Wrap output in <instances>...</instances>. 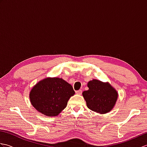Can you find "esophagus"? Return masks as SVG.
<instances>
[{"label":"esophagus","instance_id":"34e87169","mask_svg":"<svg viewBox=\"0 0 147 147\" xmlns=\"http://www.w3.org/2000/svg\"><path fill=\"white\" fill-rule=\"evenodd\" d=\"M76 93H77L78 95H81L82 93V90H77L76 91Z\"/></svg>","mask_w":147,"mask_h":147}]
</instances>
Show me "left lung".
<instances>
[{"label":"left lung","instance_id":"obj_1","mask_svg":"<svg viewBox=\"0 0 147 147\" xmlns=\"http://www.w3.org/2000/svg\"><path fill=\"white\" fill-rule=\"evenodd\" d=\"M88 90L83 92V96L88 109L100 114L110 112L118 97L116 90L110 84L97 80L88 83Z\"/></svg>","mask_w":147,"mask_h":147}]
</instances>
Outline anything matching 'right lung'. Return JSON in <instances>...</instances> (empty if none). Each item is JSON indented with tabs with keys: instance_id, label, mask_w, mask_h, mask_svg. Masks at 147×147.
<instances>
[{
	"instance_id": "add662e5",
	"label": "right lung",
	"mask_w": 147,
	"mask_h": 147,
	"mask_svg": "<svg viewBox=\"0 0 147 147\" xmlns=\"http://www.w3.org/2000/svg\"><path fill=\"white\" fill-rule=\"evenodd\" d=\"M75 92L70 84L59 78H47L33 87L30 93L32 105L49 117L55 116L66 107Z\"/></svg>"
}]
</instances>
